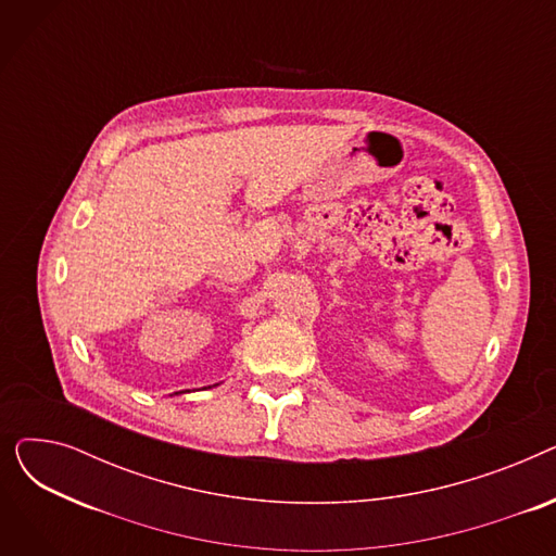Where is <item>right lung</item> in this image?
Listing matches in <instances>:
<instances>
[{"label": "right lung", "instance_id": "add662e5", "mask_svg": "<svg viewBox=\"0 0 556 556\" xmlns=\"http://www.w3.org/2000/svg\"><path fill=\"white\" fill-rule=\"evenodd\" d=\"M212 388V386H210ZM182 392H189V390H182ZM182 392H175V394H182Z\"/></svg>", "mask_w": 556, "mask_h": 556}]
</instances>
